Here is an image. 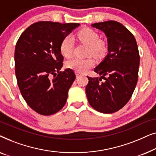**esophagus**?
<instances>
[{
  "label": "esophagus",
  "instance_id": "obj_1",
  "mask_svg": "<svg viewBox=\"0 0 156 156\" xmlns=\"http://www.w3.org/2000/svg\"><path fill=\"white\" fill-rule=\"evenodd\" d=\"M80 73H78V72H76V76H80Z\"/></svg>",
  "mask_w": 156,
  "mask_h": 156
}]
</instances>
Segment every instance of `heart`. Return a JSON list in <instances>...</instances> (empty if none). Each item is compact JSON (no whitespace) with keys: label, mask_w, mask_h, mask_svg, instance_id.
I'll list each match as a JSON object with an SVG mask.
<instances>
[{"label":"heart","mask_w":156,"mask_h":156,"mask_svg":"<svg viewBox=\"0 0 156 156\" xmlns=\"http://www.w3.org/2000/svg\"><path fill=\"white\" fill-rule=\"evenodd\" d=\"M77 37L80 41L89 46L88 56L94 57H101L107 52V47L103 42L97 32L90 28H85L80 31ZM74 49V38L71 35L65 36L62 40L59 50L61 54L65 57H69L72 55ZM66 67L74 70L78 73H84L92 68L94 65V61L91 58L80 59L76 57L69 59L66 62Z\"/></svg>","instance_id":"heart-1"}]
</instances>
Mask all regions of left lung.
<instances>
[{
	"label": "left lung",
	"mask_w": 156,
	"mask_h": 156,
	"mask_svg": "<svg viewBox=\"0 0 156 156\" xmlns=\"http://www.w3.org/2000/svg\"><path fill=\"white\" fill-rule=\"evenodd\" d=\"M91 27L104 32L107 37L108 54L94 69L106 81L101 83V77L87 76V97L97 112L112 114L128 103L137 84L140 63L137 43L133 34L116 21L94 23Z\"/></svg>",
	"instance_id": "obj_1"
}]
</instances>
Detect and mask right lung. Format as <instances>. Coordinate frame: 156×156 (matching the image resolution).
Masks as SVG:
<instances>
[{
    "instance_id": "1",
    "label": "right lung",
    "mask_w": 156,
    "mask_h": 156,
    "mask_svg": "<svg viewBox=\"0 0 156 156\" xmlns=\"http://www.w3.org/2000/svg\"><path fill=\"white\" fill-rule=\"evenodd\" d=\"M78 26L80 23L40 21L27 27L17 42L15 71L18 87L27 105L38 114H54L66 104L76 76L70 69L60 71L64 57L59 46Z\"/></svg>"
}]
</instances>
